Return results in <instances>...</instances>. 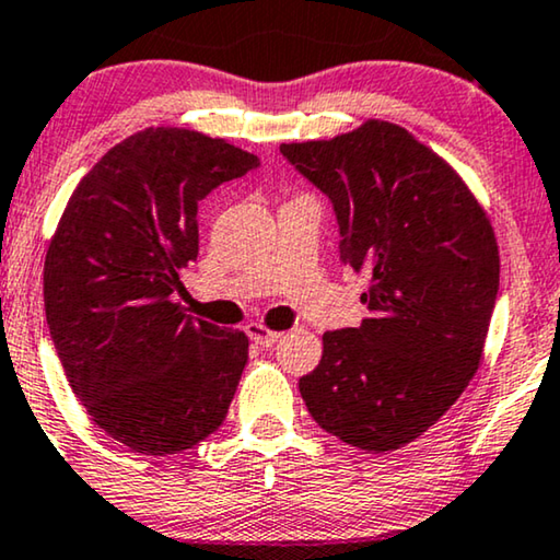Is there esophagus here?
<instances>
[{
	"label": "esophagus",
	"mask_w": 560,
	"mask_h": 560,
	"mask_svg": "<svg viewBox=\"0 0 560 560\" xmlns=\"http://www.w3.org/2000/svg\"><path fill=\"white\" fill-rule=\"evenodd\" d=\"M246 332L250 337V342L261 345V348H271V345L281 337V332H273V329L266 327L264 322H250V325H246Z\"/></svg>",
	"instance_id": "34e87169"
}]
</instances>
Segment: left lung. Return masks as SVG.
<instances>
[{"instance_id": "1", "label": "left lung", "mask_w": 560, "mask_h": 560, "mask_svg": "<svg viewBox=\"0 0 560 560\" xmlns=\"http://www.w3.org/2000/svg\"><path fill=\"white\" fill-rule=\"evenodd\" d=\"M281 154L335 205L342 261L365 273L360 327L322 337L299 381L312 419L362 452L411 444L485 355L500 287L492 223L459 172L404 126L368 119Z\"/></svg>"}]
</instances>
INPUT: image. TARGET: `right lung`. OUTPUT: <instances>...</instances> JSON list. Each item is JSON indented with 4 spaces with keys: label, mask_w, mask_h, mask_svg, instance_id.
<instances>
[{
    "label": "right lung",
    "mask_w": 560,
    "mask_h": 560,
    "mask_svg": "<svg viewBox=\"0 0 560 560\" xmlns=\"http://www.w3.org/2000/svg\"><path fill=\"white\" fill-rule=\"evenodd\" d=\"M258 164L228 139L149 126L108 149L62 210L45 256L47 327L85 413L131 452H185L225 421L248 337L172 294L198 258V202Z\"/></svg>",
    "instance_id": "add662e5"
}]
</instances>
